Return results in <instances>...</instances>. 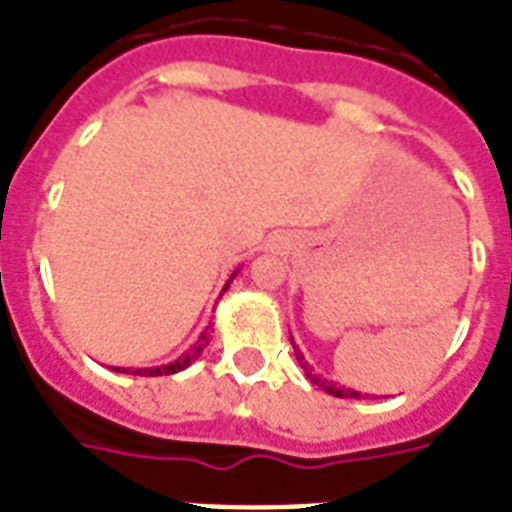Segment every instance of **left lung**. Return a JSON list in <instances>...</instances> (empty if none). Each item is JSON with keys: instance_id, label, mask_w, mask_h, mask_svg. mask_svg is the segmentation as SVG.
Instances as JSON below:
<instances>
[{"instance_id": "obj_1", "label": "left lung", "mask_w": 512, "mask_h": 512, "mask_svg": "<svg viewBox=\"0 0 512 512\" xmlns=\"http://www.w3.org/2000/svg\"><path fill=\"white\" fill-rule=\"evenodd\" d=\"M289 340H292V337H289ZM292 345H295V342H292ZM295 356H297V361H300V366H303V369H308V364H305L303 353H300V350H297V348H295ZM311 380L316 382V385H321V388L327 390V393H332V396H337V398H361V393H358V390L340 388V385H332V382L321 380V377H311Z\"/></svg>"}]
</instances>
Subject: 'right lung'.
<instances>
[{
  "label": "right lung",
  "instance_id": "1",
  "mask_svg": "<svg viewBox=\"0 0 512 512\" xmlns=\"http://www.w3.org/2000/svg\"><path fill=\"white\" fill-rule=\"evenodd\" d=\"M233 276H236V273H233ZM233 276H231V279H233ZM225 289H228V284H225ZM207 342H209V335H207V332H204V335H201L199 340L193 342L191 348L185 350L183 356L177 358V361H172V364L154 366V369H122V372L140 374V377H159V374H175V372H180V369H185V366H191L193 361H196V358L201 356V350L207 348ZM116 372H119V369H116Z\"/></svg>",
  "mask_w": 512,
  "mask_h": 512
}]
</instances>
